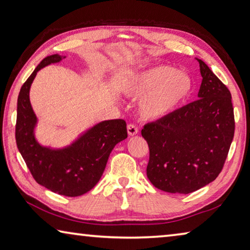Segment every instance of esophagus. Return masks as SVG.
<instances>
[{
    "instance_id": "1",
    "label": "esophagus",
    "mask_w": 250,
    "mask_h": 250,
    "mask_svg": "<svg viewBox=\"0 0 250 250\" xmlns=\"http://www.w3.org/2000/svg\"><path fill=\"white\" fill-rule=\"evenodd\" d=\"M139 132L138 130V126L134 125H128V134L130 137H133V135H137Z\"/></svg>"
}]
</instances>
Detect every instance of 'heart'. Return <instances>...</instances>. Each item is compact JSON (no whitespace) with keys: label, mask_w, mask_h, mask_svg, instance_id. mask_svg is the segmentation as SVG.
I'll return each instance as SVG.
<instances>
[{"label":"heart","mask_w":250,"mask_h":250,"mask_svg":"<svg viewBox=\"0 0 250 250\" xmlns=\"http://www.w3.org/2000/svg\"><path fill=\"white\" fill-rule=\"evenodd\" d=\"M191 90V78L183 71H176L167 65L141 71L122 86L125 95L143 97L139 111L147 120L162 119L175 111L188 99Z\"/></svg>","instance_id":"b5f03b06"}]
</instances>
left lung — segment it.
<instances>
[{"instance_id": "obj_1", "label": "left lung", "mask_w": 250, "mask_h": 250, "mask_svg": "<svg viewBox=\"0 0 250 250\" xmlns=\"http://www.w3.org/2000/svg\"><path fill=\"white\" fill-rule=\"evenodd\" d=\"M197 59L200 99L145 125L150 150L147 179L167 193L188 194L221 173L234 138L235 119L228 88Z\"/></svg>"}]
</instances>
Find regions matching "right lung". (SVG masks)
I'll list each match as a JSON object with an SVG mask.
<instances>
[{"instance_id":"obj_1","label":"right lung","mask_w":250,"mask_h":250,"mask_svg":"<svg viewBox=\"0 0 250 250\" xmlns=\"http://www.w3.org/2000/svg\"><path fill=\"white\" fill-rule=\"evenodd\" d=\"M66 56L45 57L21 88L18 98L15 138L20 153L37 183L59 195L75 197L89 192L98 183L117 143L128 137L122 119L104 120L84 131L64 147L42 146L36 140L37 117L29 100V90L36 74Z\"/></svg>"}]
</instances>
